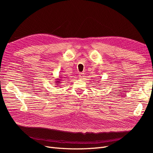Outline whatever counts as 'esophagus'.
Instances as JSON below:
<instances>
[{"label":"esophagus","mask_w":153,"mask_h":153,"mask_svg":"<svg viewBox=\"0 0 153 153\" xmlns=\"http://www.w3.org/2000/svg\"><path fill=\"white\" fill-rule=\"evenodd\" d=\"M78 76H79V78H80V79H82V78H84V73H80L79 75H78Z\"/></svg>","instance_id":"34e87169"}]
</instances>
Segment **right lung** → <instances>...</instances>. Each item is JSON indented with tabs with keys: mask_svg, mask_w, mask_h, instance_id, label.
Wrapping results in <instances>:
<instances>
[{
	"mask_svg": "<svg viewBox=\"0 0 153 153\" xmlns=\"http://www.w3.org/2000/svg\"><path fill=\"white\" fill-rule=\"evenodd\" d=\"M64 78H65V77H64ZM62 78H61V77H59V78H56V80H55V85H57L56 86L60 85V84H61V81H62Z\"/></svg>",
	"mask_w": 153,
	"mask_h": 153,
	"instance_id": "1",
	"label": "right lung"
}]
</instances>
